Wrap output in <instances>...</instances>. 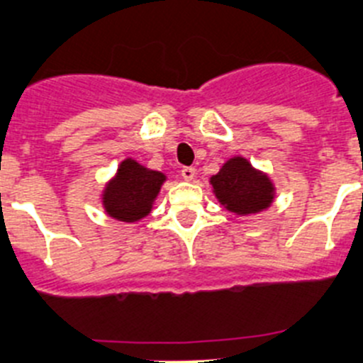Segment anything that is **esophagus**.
<instances>
[{
	"mask_svg": "<svg viewBox=\"0 0 363 363\" xmlns=\"http://www.w3.org/2000/svg\"><path fill=\"white\" fill-rule=\"evenodd\" d=\"M194 176H196V169L194 167H184V169H182V178L187 179V182L194 179Z\"/></svg>",
	"mask_w": 363,
	"mask_h": 363,
	"instance_id": "1",
	"label": "esophagus"
}]
</instances>
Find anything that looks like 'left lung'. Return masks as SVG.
<instances>
[{
	"mask_svg": "<svg viewBox=\"0 0 363 363\" xmlns=\"http://www.w3.org/2000/svg\"><path fill=\"white\" fill-rule=\"evenodd\" d=\"M216 196L235 214H255L270 207L274 187L266 174L255 171L245 158H232L211 178Z\"/></svg>",
	"mask_w": 363,
	"mask_h": 363,
	"instance_id": "8db88e82",
	"label": "left lung"
}]
</instances>
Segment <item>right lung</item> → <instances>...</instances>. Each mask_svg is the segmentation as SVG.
<instances>
[{"mask_svg":"<svg viewBox=\"0 0 363 363\" xmlns=\"http://www.w3.org/2000/svg\"><path fill=\"white\" fill-rule=\"evenodd\" d=\"M164 179L162 172L149 171L136 164L135 160H125L106 187V211L111 218L121 221H138L151 212L152 201Z\"/></svg>","mask_w":363,"mask_h":363,"instance_id":"obj_1","label":"right lung"}]
</instances>
